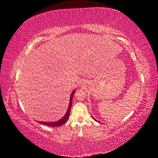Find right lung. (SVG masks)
Listing matches in <instances>:
<instances>
[{
	"label": "right lung",
	"mask_w": 158,
	"mask_h": 158,
	"mask_svg": "<svg viewBox=\"0 0 158 158\" xmlns=\"http://www.w3.org/2000/svg\"><path fill=\"white\" fill-rule=\"evenodd\" d=\"M75 92V91H73L71 96H70V104L69 106V109L67 110V112L66 113V115H64V117L62 118L61 119H60L58 122H38L39 123L41 124H44V125L48 126H51V127H58V126H62V124H64V123H66L68 120L69 117V115H70V109H71V106H72V100H73V97L74 95V93Z\"/></svg>",
	"instance_id": "add662e5"
}]
</instances>
